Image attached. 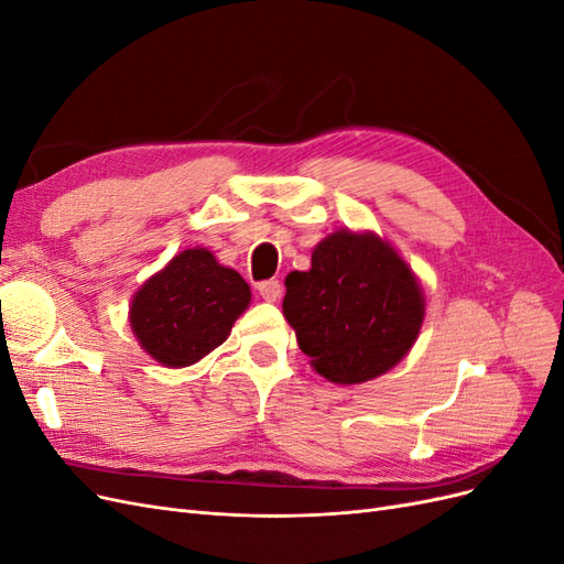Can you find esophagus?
Returning a JSON list of instances; mask_svg holds the SVG:
<instances>
[{"label": "esophagus", "instance_id": "34e87169", "mask_svg": "<svg viewBox=\"0 0 564 564\" xmlns=\"http://www.w3.org/2000/svg\"><path fill=\"white\" fill-rule=\"evenodd\" d=\"M259 294H261L263 301L275 303V301H280V296H282V284H280L278 280L261 282V284H259Z\"/></svg>", "mask_w": 564, "mask_h": 564}]
</instances>
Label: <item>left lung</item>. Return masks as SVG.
<instances>
[{"label": "left lung", "mask_w": 564, "mask_h": 564, "mask_svg": "<svg viewBox=\"0 0 564 564\" xmlns=\"http://www.w3.org/2000/svg\"><path fill=\"white\" fill-rule=\"evenodd\" d=\"M282 313L311 367L357 386L390 371L423 327L425 296L400 251L371 230L338 228L313 249L311 270L289 272Z\"/></svg>", "instance_id": "1"}]
</instances>
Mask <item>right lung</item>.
<instances>
[{"instance_id": "obj_1", "label": "right lung", "mask_w": 564, "mask_h": 564, "mask_svg": "<svg viewBox=\"0 0 564 564\" xmlns=\"http://www.w3.org/2000/svg\"><path fill=\"white\" fill-rule=\"evenodd\" d=\"M249 303L251 289L240 272L220 265L207 247H193L139 286L129 324L152 360L183 369L224 344Z\"/></svg>"}]
</instances>
